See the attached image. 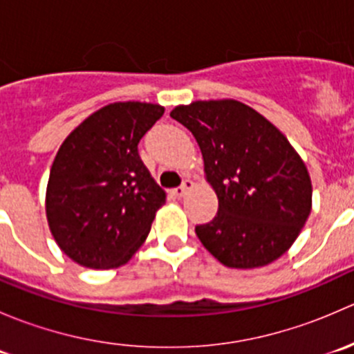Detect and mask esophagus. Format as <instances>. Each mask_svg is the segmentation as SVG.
I'll use <instances>...</instances> for the list:
<instances>
[{"mask_svg": "<svg viewBox=\"0 0 354 354\" xmlns=\"http://www.w3.org/2000/svg\"><path fill=\"white\" fill-rule=\"evenodd\" d=\"M192 188H194V181H190V180H187V181H183V185H181V187H178V188H174L173 192H171V194L174 195V197H178V198H181V197H185V195L188 194V192L192 190Z\"/></svg>", "mask_w": 354, "mask_h": 354, "instance_id": "esophagus-1", "label": "esophagus"}]
</instances>
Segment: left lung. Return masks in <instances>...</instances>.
<instances>
[{"label":"left lung","mask_w":354,"mask_h":354,"mask_svg":"<svg viewBox=\"0 0 354 354\" xmlns=\"http://www.w3.org/2000/svg\"><path fill=\"white\" fill-rule=\"evenodd\" d=\"M171 118L194 133L217 216L195 227L202 245L231 269L269 266L291 248L312 210V180L289 140L234 99L176 106Z\"/></svg>","instance_id":"8db88e82"}]
</instances>
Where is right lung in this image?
I'll list each match as a JSON object with an SVG mask.
<instances>
[{"label": "right lung", "mask_w": 354, "mask_h": 354, "mask_svg": "<svg viewBox=\"0 0 354 354\" xmlns=\"http://www.w3.org/2000/svg\"><path fill=\"white\" fill-rule=\"evenodd\" d=\"M164 114L151 102H113L65 138L49 173L46 217L62 252L88 269L124 266L149 236L166 192L138 156Z\"/></svg>", "instance_id": "add662e5"}]
</instances>
